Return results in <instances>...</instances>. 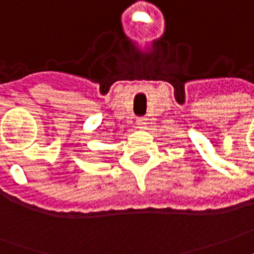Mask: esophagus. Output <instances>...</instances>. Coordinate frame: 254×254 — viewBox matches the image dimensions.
I'll return each instance as SVG.
<instances>
[{
    "mask_svg": "<svg viewBox=\"0 0 254 254\" xmlns=\"http://www.w3.org/2000/svg\"><path fill=\"white\" fill-rule=\"evenodd\" d=\"M136 125H137V127H140V129L146 127V125H147V118H146V117L137 118V121H136Z\"/></svg>",
    "mask_w": 254,
    "mask_h": 254,
    "instance_id": "obj_1",
    "label": "esophagus"
}]
</instances>
